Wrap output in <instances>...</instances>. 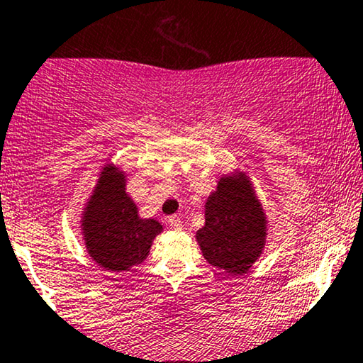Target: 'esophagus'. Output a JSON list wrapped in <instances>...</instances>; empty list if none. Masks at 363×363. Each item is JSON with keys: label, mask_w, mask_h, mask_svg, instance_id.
<instances>
[{"label": "esophagus", "mask_w": 363, "mask_h": 363, "mask_svg": "<svg viewBox=\"0 0 363 363\" xmlns=\"http://www.w3.org/2000/svg\"><path fill=\"white\" fill-rule=\"evenodd\" d=\"M167 223H169V226L171 228H174V229H181L182 228V221H181V218H179V216H169L167 218Z\"/></svg>", "instance_id": "esophagus-1"}]
</instances>
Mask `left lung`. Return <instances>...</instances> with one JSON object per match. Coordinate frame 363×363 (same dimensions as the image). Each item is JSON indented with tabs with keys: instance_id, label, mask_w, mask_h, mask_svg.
<instances>
[{
	"instance_id": "left-lung-1",
	"label": "left lung",
	"mask_w": 363,
	"mask_h": 363,
	"mask_svg": "<svg viewBox=\"0 0 363 363\" xmlns=\"http://www.w3.org/2000/svg\"><path fill=\"white\" fill-rule=\"evenodd\" d=\"M196 240L209 264L242 274L258 259L266 240L263 208L245 176L219 181L206 203V224Z\"/></svg>"
}]
</instances>
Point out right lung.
Masks as SVG:
<instances>
[{
    "mask_svg": "<svg viewBox=\"0 0 363 363\" xmlns=\"http://www.w3.org/2000/svg\"><path fill=\"white\" fill-rule=\"evenodd\" d=\"M90 258L110 272H125L147 258L162 231L155 219H142L125 192V177L113 166L104 167L82 221Z\"/></svg>",
    "mask_w": 363,
    "mask_h": 363,
    "instance_id": "obj_1",
    "label": "right lung"
}]
</instances>
